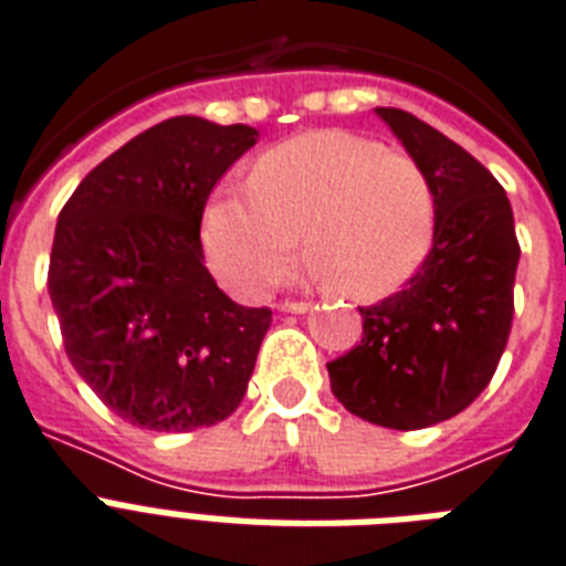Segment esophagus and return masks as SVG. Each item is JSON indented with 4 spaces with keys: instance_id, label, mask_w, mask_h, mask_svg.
I'll use <instances>...</instances> for the list:
<instances>
[{
    "instance_id": "1",
    "label": "esophagus",
    "mask_w": 566,
    "mask_h": 566,
    "mask_svg": "<svg viewBox=\"0 0 566 566\" xmlns=\"http://www.w3.org/2000/svg\"><path fill=\"white\" fill-rule=\"evenodd\" d=\"M279 311H282V314H307V311H311V302H282Z\"/></svg>"
}]
</instances>
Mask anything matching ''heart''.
<instances>
[{
  "label": "heart",
  "mask_w": 566,
  "mask_h": 566,
  "mask_svg": "<svg viewBox=\"0 0 566 566\" xmlns=\"http://www.w3.org/2000/svg\"><path fill=\"white\" fill-rule=\"evenodd\" d=\"M298 232L339 293L387 296L430 252L433 188L412 156L355 133L314 130L261 154L250 186L218 191L203 220L211 264L247 296L291 270Z\"/></svg>",
  "instance_id": "1"
}]
</instances>
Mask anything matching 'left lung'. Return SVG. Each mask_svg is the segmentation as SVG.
Masks as SVG:
<instances>
[{
  "mask_svg": "<svg viewBox=\"0 0 566 566\" xmlns=\"http://www.w3.org/2000/svg\"><path fill=\"white\" fill-rule=\"evenodd\" d=\"M375 113L430 179L433 247L401 291L360 307L363 339L328 363V378L363 421L421 430L489 387L512 331L521 247L512 203L489 168L403 109Z\"/></svg>",
  "mask_w": 566,
  "mask_h": 566,
  "instance_id": "8db88e82",
  "label": "left lung"
}]
</instances>
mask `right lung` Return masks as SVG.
<instances>
[{
    "instance_id": "1",
    "label": "right lung",
    "mask_w": 566,
    "mask_h": 566,
    "mask_svg": "<svg viewBox=\"0 0 566 566\" xmlns=\"http://www.w3.org/2000/svg\"><path fill=\"white\" fill-rule=\"evenodd\" d=\"M259 142L177 116L95 165L57 218L49 296L75 371L109 410L188 433L238 410L273 311L243 307L203 264L206 200Z\"/></svg>"
}]
</instances>
